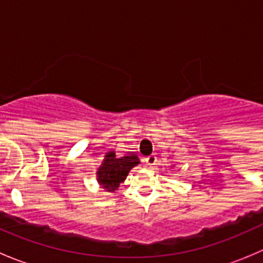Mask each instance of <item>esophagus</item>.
<instances>
[{
    "label": "esophagus",
    "mask_w": 263,
    "mask_h": 263,
    "mask_svg": "<svg viewBox=\"0 0 263 263\" xmlns=\"http://www.w3.org/2000/svg\"><path fill=\"white\" fill-rule=\"evenodd\" d=\"M156 160H158V159H156L155 154H151V155H148L147 158H145V163H146L148 168H153V166L156 164Z\"/></svg>",
    "instance_id": "obj_1"
}]
</instances>
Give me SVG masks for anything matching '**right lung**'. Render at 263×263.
I'll return each mask as SVG.
<instances>
[{
	"mask_svg": "<svg viewBox=\"0 0 263 263\" xmlns=\"http://www.w3.org/2000/svg\"><path fill=\"white\" fill-rule=\"evenodd\" d=\"M139 163V158L134 154L123 158H117L115 151L108 153L97 173L98 182L107 192H115L118 190L119 184L126 179L129 171Z\"/></svg>",
	"mask_w": 263,
	"mask_h": 263,
	"instance_id": "obj_1",
	"label": "right lung"
}]
</instances>
